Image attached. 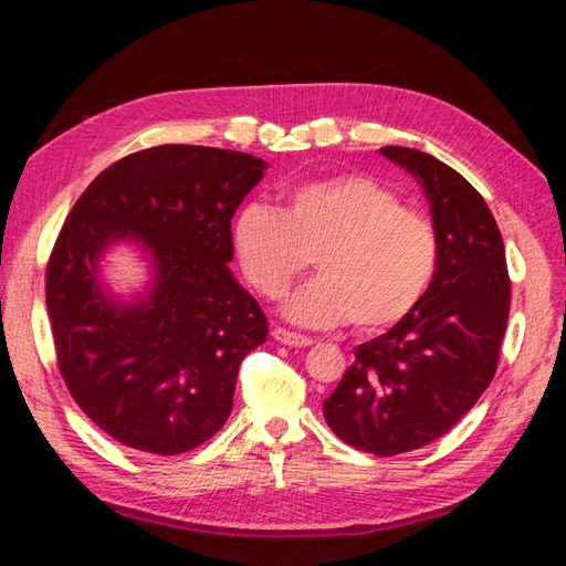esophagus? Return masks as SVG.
<instances>
[{
	"label": "esophagus",
	"mask_w": 566,
	"mask_h": 566,
	"mask_svg": "<svg viewBox=\"0 0 566 566\" xmlns=\"http://www.w3.org/2000/svg\"><path fill=\"white\" fill-rule=\"evenodd\" d=\"M272 338L276 343L290 345V347H308L311 345V338H306V335L294 333V331H286V328H280V326L272 331Z\"/></svg>",
	"instance_id": "obj_1"
}]
</instances>
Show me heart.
I'll return each mask as SVG.
<instances>
[{"instance_id":"heart-1","label":"heart","mask_w":566,"mask_h":566,"mask_svg":"<svg viewBox=\"0 0 566 566\" xmlns=\"http://www.w3.org/2000/svg\"><path fill=\"white\" fill-rule=\"evenodd\" d=\"M280 201V209L258 201L240 209L233 248L252 290L272 302L316 255L321 276L284 306L292 321L321 328L350 321L355 331L375 333L403 321L426 296L438 270L436 226L377 179H298Z\"/></svg>"}]
</instances>
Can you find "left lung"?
<instances>
[{
  "label": "left lung",
  "instance_id": "left-lung-1",
  "mask_svg": "<svg viewBox=\"0 0 566 566\" xmlns=\"http://www.w3.org/2000/svg\"><path fill=\"white\" fill-rule=\"evenodd\" d=\"M381 155L426 191L438 270L411 314L357 345L323 416L343 442L391 457L442 438L486 391L509 323L511 280L494 216L460 172L413 148L387 146Z\"/></svg>",
  "mask_w": 566,
  "mask_h": 566
}]
</instances>
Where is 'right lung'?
<instances>
[{"label": "right lung", "instance_id": "1", "mask_svg": "<svg viewBox=\"0 0 566 566\" xmlns=\"http://www.w3.org/2000/svg\"><path fill=\"white\" fill-rule=\"evenodd\" d=\"M268 163L207 146L126 155L72 207L45 270L57 369L106 436L140 452L199 448L231 416L238 367L268 316L228 270L231 219ZM116 239L151 255V292L124 305L96 268Z\"/></svg>", "mask_w": 566, "mask_h": 566}]
</instances>
